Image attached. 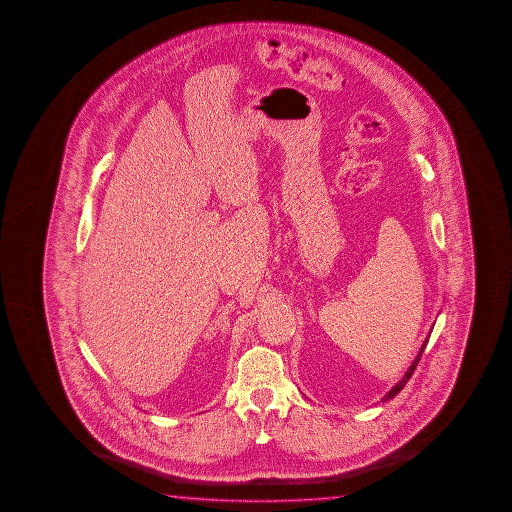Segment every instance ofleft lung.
Returning a JSON list of instances; mask_svg holds the SVG:
<instances>
[{"label": "left lung", "instance_id": "obj_1", "mask_svg": "<svg viewBox=\"0 0 512 512\" xmlns=\"http://www.w3.org/2000/svg\"><path fill=\"white\" fill-rule=\"evenodd\" d=\"M426 344H428V338H426L425 342H423V346H421V349H419V353H417L416 360L412 362V365L408 367L407 373H405V376L399 380L392 389L383 396V401H389L390 398H394L396 394H398L399 390L403 389L405 385H407L408 380H410V376L414 374V371H416L417 364H419V360H421V356H423V351H425Z\"/></svg>", "mask_w": 512, "mask_h": 512}]
</instances>
